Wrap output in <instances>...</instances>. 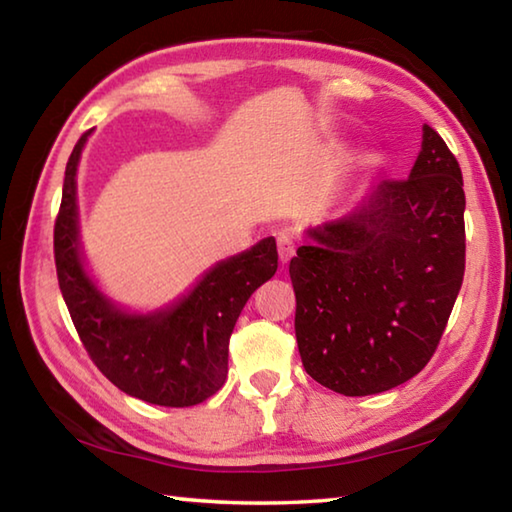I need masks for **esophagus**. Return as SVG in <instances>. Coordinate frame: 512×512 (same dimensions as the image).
<instances>
[{"label":"esophagus","instance_id":"34e87169","mask_svg":"<svg viewBox=\"0 0 512 512\" xmlns=\"http://www.w3.org/2000/svg\"><path fill=\"white\" fill-rule=\"evenodd\" d=\"M293 253H296V241H293L289 232H280V235H277V255H280V262L289 264Z\"/></svg>","mask_w":512,"mask_h":512}]
</instances>
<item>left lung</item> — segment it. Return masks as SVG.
Instances as JSON below:
<instances>
[{
  "instance_id": "left-lung-1",
  "label": "left lung",
  "mask_w": 512,
  "mask_h": 512,
  "mask_svg": "<svg viewBox=\"0 0 512 512\" xmlns=\"http://www.w3.org/2000/svg\"><path fill=\"white\" fill-rule=\"evenodd\" d=\"M465 194L431 126L406 180H381L339 219L305 230L291 259L307 375L334 393L391 391L427 366L465 271Z\"/></svg>"
}]
</instances>
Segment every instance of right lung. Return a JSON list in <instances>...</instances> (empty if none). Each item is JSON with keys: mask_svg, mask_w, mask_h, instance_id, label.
<instances>
[{"mask_svg": "<svg viewBox=\"0 0 512 512\" xmlns=\"http://www.w3.org/2000/svg\"><path fill=\"white\" fill-rule=\"evenodd\" d=\"M90 131L65 167L54 228L58 284L90 359L119 391L158 406L205 402L228 377V343L241 309L277 271L275 239L221 259L169 305L131 311L99 289L85 266L76 173Z\"/></svg>", "mask_w": 512, "mask_h": 512, "instance_id": "right-lung-1", "label": "right lung"}]
</instances>
